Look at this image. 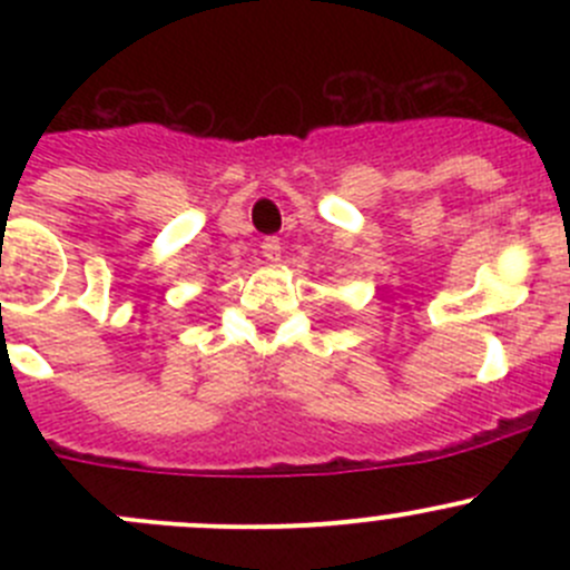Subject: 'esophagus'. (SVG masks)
<instances>
[{"instance_id":"1","label":"esophagus","mask_w":570,"mask_h":570,"mask_svg":"<svg viewBox=\"0 0 570 570\" xmlns=\"http://www.w3.org/2000/svg\"><path fill=\"white\" fill-rule=\"evenodd\" d=\"M262 256L267 258L269 264H278L281 262V239L278 237H267L262 243Z\"/></svg>"}]
</instances>
